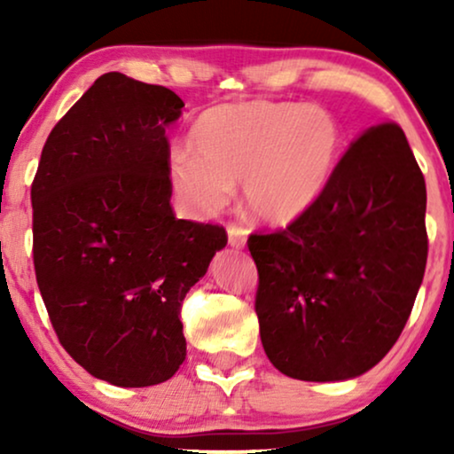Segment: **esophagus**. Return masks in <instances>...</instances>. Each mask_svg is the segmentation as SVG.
Here are the masks:
<instances>
[{"label": "esophagus", "mask_w": 454, "mask_h": 454, "mask_svg": "<svg viewBox=\"0 0 454 454\" xmlns=\"http://www.w3.org/2000/svg\"><path fill=\"white\" fill-rule=\"evenodd\" d=\"M246 235H247V231H246L244 227H239V225H229V227H227L229 244H231L233 247H244V244H246Z\"/></svg>", "instance_id": "34e87169"}]
</instances>
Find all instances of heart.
<instances>
[{"label":"heart","mask_w":454,"mask_h":454,"mask_svg":"<svg viewBox=\"0 0 454 454\" xmlns=\"http://www.w3.org/2000/svg\"><path fill=\"white\" fill-rule=\"evenodd\" d=\"M339 121L320 107L241 101L210 107L171 154V184L194 215L213 216L244 182L250 213L269 225L306 216L340 157Z\"/></svg>","instance_id":"1"}]
</instances>
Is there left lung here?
<instances>
[{
  "label": "left lung",
  "instance_id": "left-lung-1",
  "mask_svg": "<svg viewBox=\"0 0 454 454\" xmlns=\"http://www.w3.org/2000/svg\"><path fill=\"white\" fill-rule=\"evenodd\" d=\"M247 247L260 339L278 372L337 382L374 368L407 325L427 260L426 182L403 129H365L320 202Z\"/></svg>",
  "mask_w": 454,
  "mask_h": 454
}]
</instances>
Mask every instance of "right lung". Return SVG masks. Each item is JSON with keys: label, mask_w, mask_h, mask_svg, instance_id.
Here are the masks:
<instances>
[{"label": "right lung", "mask_w": 454, "mask_h": 454, "mask_svg": "<svg viewBox=\"0 0 454 454\" xmlns=\"http://www.w3.org/2000/svg\"><path fill=\"white\" fill-rule=\"evenodd\" d=\"M182 107L165 86L103 74L51 129L30 190L36 283L59 343L115 387L179 370L182 301L227 246L225 229L171 208L165 132Z\"/></svg>", "instance_id": "1"}]
</instances>
